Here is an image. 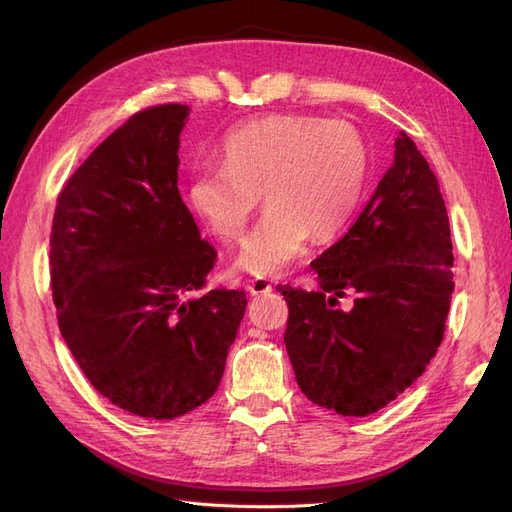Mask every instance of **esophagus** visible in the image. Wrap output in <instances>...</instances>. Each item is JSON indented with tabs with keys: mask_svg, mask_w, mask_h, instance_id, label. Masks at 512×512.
<instances>
[{
	"mask_svg": "<svg viewBox=\"0 0 512 512\" xmlns=\"http://www.w3.org/2000/svg\"><path fill=\"white\" fill-rule=\"evenodd\" d=\"M271 290H273L271 282L262 280V277H256V280H252L250 284H247V292L254 294V297H258V294H267V292H271Z\"/></svg>",
	"mask_w": 512,
	"mask_h": 512,
	"instance_id": "1",
	"label": "esophagus"
}]
</instances>
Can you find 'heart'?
I'll list each match as a JSON object with an SVG mask.
<instances>
[{
  "label": "heart",
  "instance_id": "heart-1",
  "mask_svg": "<svg viewBox=\"0 0 512 512\" xmlns=\"http://www.w3.org/2000/svg\"><path fill=\"white\" fill-rule=\"evenodd\" d=\"M222 166L198 168L190 203L222 243L243 237L265 196L269 207L247 237L237 269L282 275L301 258L309 237L342 235L367 183L369 156L352 123L312 115H269L232 130Z\"/></svg>",
  "mask_w": 512,
  "mask_h": 512
}]
</instances>
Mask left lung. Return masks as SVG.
<instances>
[{"label": "left lung", "mask_w": 512, "mask_h": 512, "mask_svg": "<svg viewBox=\"0 0 512 512\" xmlns=\"http://www.w3.org/2000/svg\"><path fill=\"white\" fill-rule=\"evenodd\" d=\"M312 269L318 292L277 286L288 303L284 344L294 376L316 406L374 414L436 356L455 288L440 185L406 132L359 218ZM348 291L355 305L339 310Z\"/></svg>", "instance_id": "left-lung-1"}]
</instances>
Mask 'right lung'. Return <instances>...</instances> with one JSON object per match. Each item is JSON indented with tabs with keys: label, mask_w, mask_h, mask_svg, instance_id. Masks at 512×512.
Here are the masks:
<instances>
[{
	"label": "right lung",
	"mask_w": 512,
	"mask_h": 512,
	"mask_svg": "<svg viewBox=\"0 0 512 512\" xmlns=\"http://www.w3.org/2000/svg\"><path fill=\"white\" fill-rule=\"evenodd\" d=\"M190 108L132 115L74 170L51 228L59 331L94 389L143 418H177L218 391L245 292L205 288L215 247L177 188Z\"/></svg>",
	"instance_id": "obj_1"
}]
</instances>
